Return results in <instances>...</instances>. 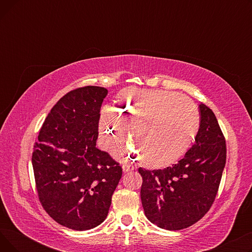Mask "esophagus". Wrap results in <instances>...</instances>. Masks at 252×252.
I'll use <instances>...</instances> for the list:
<instances>
[{
	"label": "esophagus",
	"mask_w": 252,
	"mask_h": 252,
	"mask_svg": "<svg viewBox=\"0 0 252 252\" xmlns=\"http://www.w3.org/2000/svg\"><path fill=\"white\" fill-rule=\"evenodd\" d=\"M123 170H124V173H128V171H133L134 167L129 165V164H124L123 165Z\"/></svg>",
	"instance_id": "esophagus-1"
}]
</instances>
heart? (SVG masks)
Instances as JSON below:
<instances>
[{
  "label": "heart",
  "mask_w": 252,
  "mask_h": 252,
  "mask_svg": "<svg viewBox=\"0 0 252 252\" xmlns=\"http://www.w3.org/2000/svg\"><path fill=\"white\" fill-rule=\"evenodd\" d=\"M103 109L100 133L106 147L126 139L130 128L143 165L162 168L186 153L199 127V113L186 96L163 91L126 90ZM137 156V152L134 151Z\"/></svg>",
  "instance_id": "1"
}]
</instances>
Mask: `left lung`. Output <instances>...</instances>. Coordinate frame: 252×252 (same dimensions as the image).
<instances>
[{"mask_svg":"<svg viewBox=\"0 0 252 252\" xmlns=\"http://www.w3.org/2000/svg\"><path fill=\"white\" fill-rule=\"evenodd\" d=\"M195 143L178 163L163 169L140 167L145 216L165 230H182L199 220L214 203L226 164V141L210 108L200 104Z\"/></svg>","mask_w":252,"mask_h":252,"instance_id":"obj_1","label":"left lung"}]
</instances>
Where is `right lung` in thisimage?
<instances>
[{
    "instance_id": "add662e5",
    "label": "right lung",
    "mask_w": 252,
    "mask_h": 252,
    "mask_svg": "<svg viewBox=\"0 0 252 252\" xmlns=\"http://www.w3.org/2000/svg\"><path fill=\"white\" fill-rule=\"evenodd\" d=\"M107 94L94 86L67 93L46 117L33 148L39 201L53 220L76 231L104 221L123 175L122 166L96 147Z\"/></svg>"
}]
</instances>
